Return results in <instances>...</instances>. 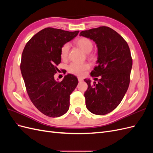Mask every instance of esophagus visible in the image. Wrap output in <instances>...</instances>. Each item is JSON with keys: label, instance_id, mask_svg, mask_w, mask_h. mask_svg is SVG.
<instances>
[{"label": "esophagus", "instance_id": "obj_1", "mask_svg": "<svg viewBox=\"0 0 153 153\" xmlns=\"http://www.w3.org/2000/svg\"><path fill=\"white\" fill-rule=\"evenodd\" d=\"M78 81H79V82H82L83 80L82 78H80V77H78Z\"/></svg>", "mask_w": 153, "mask_h": 153}]
</instances>
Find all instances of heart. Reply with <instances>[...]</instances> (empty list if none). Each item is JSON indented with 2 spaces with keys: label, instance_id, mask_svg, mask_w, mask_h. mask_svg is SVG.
<instances>
[{
  "label": "heart",
  "instance_id": "obj_1",
  "mask_svg": "<svg viewBox=\"0 0 153 153\" xmlns=\"http://www.w3.org/2000/svg\"><path fill=\"white\" fill-rule=\"evenodd\" d=\"M75 44L77 47L82 50L85 53H89L91 52L93 48V43L92 41L87 38L82 37L77 39L75 41ZM69 45L68 43L64 44L61 50V56L64 60H66L68 57L69 52ZM90 66L88 64H78V63H71L68 68V71L69 73L73 74L77 76H83L85 74V71L89 69Z\"/></svg>",
  "mask_w": 153,
  "mask_h": 153
}]
</instances>
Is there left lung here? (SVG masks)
<instances>
[{
	"mask_svg": "<svg viewBox=\"0 0 153 153\" xmlns=\"http://www.w3.org/2000/svg\"><path fill=\"white\" fill-rule=\"evenodd\" d=\"M80 36L94 41L98 47V66L91 76L100 79L93 84L84 79L88 85L84 93L86 107L94 114L105 115L120 104L128 89L132 68L130 50L123 37L108 27L82 31Z\"/></svg>",
	"mask_w": 153,
	"mask_h": 153,
	"instance_id": "obj_1",
	"label": "left lung"
}]
</instances>
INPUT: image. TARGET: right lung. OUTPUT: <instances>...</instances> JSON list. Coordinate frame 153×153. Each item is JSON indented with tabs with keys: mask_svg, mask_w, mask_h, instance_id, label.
Segmentation results:
<instances>
[{
	"mask_svg": "<svg viewBox=\"0 0 153 153\" xmlns=\"http://www.w3.org/2000/svg\"><path fill=\"white\" fill-rule=\"evenodd\" d=\"M78 32L48 27L32 37L23 51L20 69L27 92L37 109L48 117H58L68 112L70 94L78 85L72 74L60 82L54 75L61 61L62 47Z\"/></svg>",
	"mask_w": 153,
	"mask_h": 153,
	"instance_id": "right-lung-1",
	"label": "right lung"
}]
</instances>
